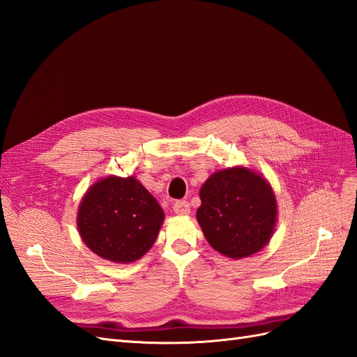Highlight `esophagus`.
Wrapping results in <instances>:
<instances>
[{
    "label": "esophagus",
    "instance_id": "1",
    "mask_svg": "<svg viewBox=\"0 0 357 357\" xmlns=\"http://www.w3.org/2000/svg\"><path fill=\"white\" fill-rule=\"evenodd\" d=\"M172 211L177 215H188L190 213V205L188 201H177L172 205Z\"/></svg>",
    "mask_w": 357,
    "mask_h": 357
}]
</instances>
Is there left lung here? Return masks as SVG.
<instances>
[{
	"label": "left lung",
	"instance_id": "1",
	"mask_svg": "<svg viewBox=\"0 0 357 357\" xmlns=\"http://www.w3.org/2000/svg\"><path fill=\"white\" fill-rule=\"evenodd\" d=\"M197 220L215 252L248 257L269 243L275 232L278 205L262 172L244 165L214 171L199 190Z\"/></svg>",
	"mask_w": 357,
	"mask_h": 357
}]
</instances>
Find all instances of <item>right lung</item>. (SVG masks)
Wrapping results in <instances>:
<instances>
[{
    "mask_svg": "<svg viewBox=\"0 0 357 357\" xmlns=\"http://www.w3.org/2000/svg\"><path fill=\"white\" fill-rule=\"evenodd\" d=\"M165 213L135 176L93 181L77 208L80 238L92 253L114 264H132L155 244Z\"/></svg>",
    "mask_w": 357,
    "mask_h": 357,
    "instance_id": "1",
    "label": "right lung"
}]
</instances>
